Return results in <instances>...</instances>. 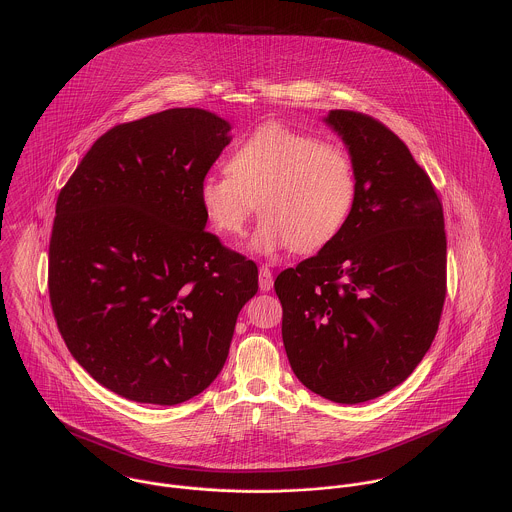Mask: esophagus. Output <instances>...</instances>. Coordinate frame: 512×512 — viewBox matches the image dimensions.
Here are the masks:
<instances>
[{
    "instance_id": "esophagus-1",
    "label": "esophagus",
    "mask_w": 512,
    "mask_h": 512,
    "mask_svg": "<svg viewBox=\"0 0 512 512\" xmlns=\"http://www.w3.org/2000/svg\"><path fill=\"white\" fill-rule=\"evenodd\" d=\"M260 290L262 292H270L272 286H274V280H272V270L268 266H260Z\"/></svg>"
}]
</instances>
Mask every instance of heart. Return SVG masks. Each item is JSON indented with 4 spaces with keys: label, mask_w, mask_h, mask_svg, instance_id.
I'll return each mask as SVG.
<instances>
[{
    "label": "heart",
    "mask_w": 512,
    "mask_h": 512,
    "mask_svg": "<svg viewBox=\"0 0 512 512\" xmlns=\"http://www.w3.org/2000/svg\"><path fill=\"white\" fill-rule=\"evenodd\" d=\"M359 177L345 147L284 124L254 130L199 187L205 217L226 236L244 232L260 211L252 246L270 254L293 246L311 252L329 244L351 219ZM259 203L256 204L255 201Z\"/></svg>",
    "instance_id": "b5f03b06"
}]
</instances>
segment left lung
Returning <instances> with one entry per match:
<instances>
[{
    "mask_svg": "<svg viewBox=\"0 0 512 512\" xmlns=\"http://www.w3.org/2000/svg\"><path fill=\"white\" fill-rule=\"evenodd\" d=\"M327 124L355 159L359 193L345 228L280 272L282 339L311 392L361 404L420 365L447 293L443 207L430 175L376 118L331 110Z\"/></svg>",
    "mask_w": 512,
    "mask_h": 512,
    "instance_id": "obj_1",
    "label": "left lung"
}]
</instances>
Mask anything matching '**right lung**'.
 Listing matches in <instances>:
<instances>
[{"instance_id": "add662e5", "label": "right lung", "mask_w": 512, "mask_h": 512, "mask_svg": "<svg viewBox=\"0 0 512 512\" xmlns=\"http://www.w3.org/2000/svg\"><path fill=\"white\" fill-rule=\"evenodd\" d=\"M230 124L171 108L118 124L61 189L49 297L78 365L122 398L173 406L228 357L258 266L205 230L199 187Z\"/></svg>"}]
</instances>
